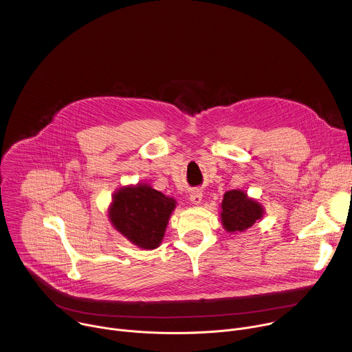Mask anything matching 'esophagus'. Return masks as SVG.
Instances as JSON below:
<instances>
[{
  "instance_id": "34e87169",
  "label": "esophagus",
  "mask_w": 352,
  "mask_h": 352,
  "mask_svg": "<svg viewBox=\"0 0 352 352\" xmlns=\"http://www.w3.org/2000/svg\"><path fill=\"white\" fill-rule=\"evenodd\" d=\"M189 199H190V202L193 204V205H199L200 202H202V192L200 190H192L190 192V195H189Z\"/></svg>"
}]
</instances>
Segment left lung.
<instances>
[{
  "mask_svg": "<svg viewBox=\"0 0 352 352\" xmlns=\"http://www.w3.org/2000/svg\"><path fill=\"white\" fill-rule=\"evenodd\" d=\"M221 209V221L228 232H241L263 216L262 206L236 189L226 192Z\"/></svg>",
  "mask_w": 352,
  "mask_h": 352,
  "instance_id": "left-lung-1",
  "label": "left lung"
}]
</instances>
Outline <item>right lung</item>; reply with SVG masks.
Wrapping results in <instances>:
<instances>
[{
    "instance_id": "obj_1",
    "label": "right lung",
    "mask_w": 352,
    "mask_h": 352,
    "mask_svg": "<svg viewBox=\"0 0 352 352\" xmlns=\"http://www.w3.org/2000/svg\"><path fill=\"white\" fill-rule=\"evenodd\" d=\"M175 200L148 185L121 188L113 199L110 220L132 243L143 249L160 245Z\"/></svg>"
}]
</instances>
